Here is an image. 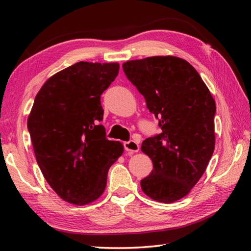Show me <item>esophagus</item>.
<instances>
[{
  "label": "esophagus",
  "mask_w": 251,
  "mask_h": 251,
  "mask_svg": "<svg viewBox=\"0 0 251 251\" xmlns=\"http://www.w3.org/2000/svg\"><path fill=\"white\" fill-rule=\"evenodd\" d=\"M124 148L126 151H129V152L139 151V145H138V142H136L134 140H129V141L124 142Z\"/></svg>",
  "instance_id": "34e87169"
}]
</instances>
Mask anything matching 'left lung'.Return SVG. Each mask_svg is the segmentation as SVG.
<instances>
[{"mask_svg":"<svg viewBox=\"0 0 251 251\" xmlns=\"http://www.w3.org/2000/svg\"><path fill=\"white\" fill-rule=\"evenodd\" d=\"M123 70L162 129L142 142L153 170L141 180V189L154 201H179L201 179L214 153L215 100L199 72L178 57L130 60Z\"/></svg>","mask_w":251,"mask_h":251,"instance_id":"1","label":"left lung"}]
</instances>
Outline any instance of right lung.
Instances as JSON below:
<instances>
[{
    "label": "right lung",
    "mask_w": 251,
    "mask_h": 251,
    "mask_svg": "<svg viewBox=\"0 0 251 251\" xmlns=\"http://www.w3.org/2000/svg\"><path fill=\"white\" fill-rule=\"evenodd\" d=\"M119 70L117 62H76L47 79L34 99L28 130L36 162L50 188L71 204L99 199L109 168L124 152L99 125L100 96Z\"/></svg>",
    "instance_id": "add662e5"
}]
</instances>
